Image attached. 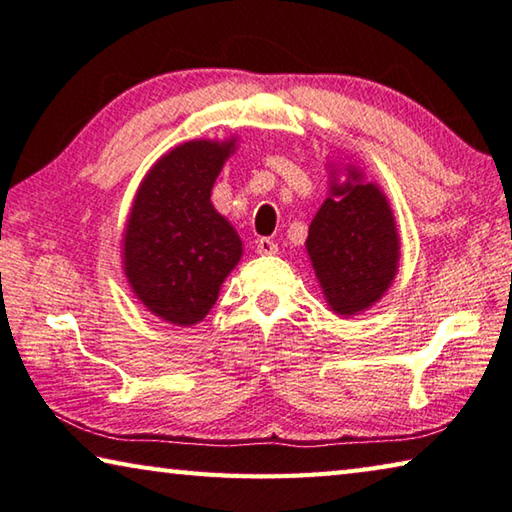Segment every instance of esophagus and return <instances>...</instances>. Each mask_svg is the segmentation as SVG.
<instances>
[{
  "label": "esophagus",
  "mask_w": 512,
  "mask_h": 512,
  "mask_svg": "<svg viewBox=\"0 0 512 512\" xmlns=\"http://www.w3.org/2000/svg\"><path fill=\"white\" fill-rule=\"evenodd\" d=\"M256 251L261 256H274L276 251H279V245H276V242L270 238H261L256 242Z\"/></svg>",
  "instance_id": "esophagus-1"
}]
</instances>
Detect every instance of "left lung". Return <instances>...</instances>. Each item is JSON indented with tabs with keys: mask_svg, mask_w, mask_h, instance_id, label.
Instances as JSON below:
<instances>
[{
	"mask_svg": "<svg viewBox=\"0 0 512 512\" xmlns=\"http://www.w3.org/2000/svg\"><path fill=\"white\" fill-rule=\"evenodd\" d=\"M329 165V197L313 217L306 251L331 311L340 317L372 308L399 270V231L385 192L363 170Z\"/></svg>",
	"mask_w": 512,
	"mask_h": 512,
	"instance_id": "1",
	"label": "left lung"
}]
</instances>
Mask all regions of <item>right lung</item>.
<instances>
[{"instance_id": "add662e5", "label": "right lung", "mask_w": 512, "mask_h": 512, "mask_svg": "<svg viewBox=\"0 0 512 512\" xmlns=\"http://www.w3.org/2000/svg\"><path fill=\"white\" fill-rule=\"evenodd\" d=\"M238 138L188 140L149 167L122 236V265L133 295L174 326H195L240 263L242 240L215 211L211 190Z\"/></svg>"}]
</instances>
